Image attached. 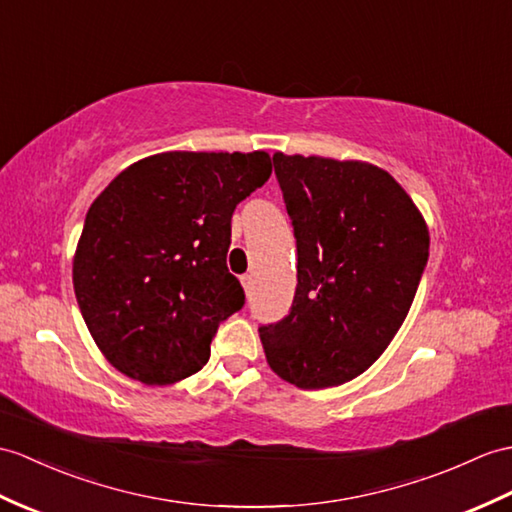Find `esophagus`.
<instances>
[{"mask_svg":"<svg viewBox=\"0 0 512 512\" xmlns=\"http://www.w3.org/2000/svg\"><path fill=\"white\" fill-rule=\"evenodd\" d=\"M240 281H242L244 292L251 294V290H253V275H244V277H240Z\"/></svg>","mask_w":512,"mask_h":512,"instance_id":"obj_1","label":"esophagus"}]
</instances>
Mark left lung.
Masks as SVG:
<instances>
[{
    "mask_svg": "<svg viewBox=\"0 0 512 512\" xmlns=\"http://www.w3.org/2000/svg\"><path fill=\"white\" fill-rule=\"evenodd\" d=\"M294 227L290 314L259 327L266 360L303 390L340 386L386 351L430 257V231L395 178L366 161L275 152Z\"/></svg>",
    "mask_w": 512,
    "mask_h": 512,
    "instance_id": "8db88e82",
    "label": "left lung"
}]
</instances>
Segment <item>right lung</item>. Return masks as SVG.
<instances>
[{
    "label": "right lung",
    "instance_id": "1",
    "mask_svg": "<svg viewBox=\"0 0 512 512\" xmlns=\"http://www.w3.org/2000/svg\"><path fill=\"white\" fill-rule=\"evenodd\" d=\"M272 172L268 152H161L128 165L87 211L74 292L117 371L165 386L207 364L244 305L227 268L231 216Z\"/></svg>",
    "mask_w": 512,
    "mask_h": 512
}]
</instances>
